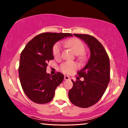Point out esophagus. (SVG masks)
I'll return each instance as SVG.
<instances>
[{"label":"esophagus","instance_id":"1","mask_svg":"<svg viewBox=\"0 0 128 128\" xmlns=\"http://www.w3.org/2000/svg\"><path fill=\"white\" fill-rule=\"evenodd\" d=\"M70 77H69V76H64V80H69V79H70Z\"/></svg>","mask_w":128,"mask_h":128}]
</instances>
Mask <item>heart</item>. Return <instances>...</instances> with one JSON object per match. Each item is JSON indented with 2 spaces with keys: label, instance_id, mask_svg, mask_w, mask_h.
<instances>
[{
  "label": "heart",
  "instance_id": "obj_1",
  "mask_svg": "<svg viewBox=\"0 0 128 128\" xmlns=\"http://www.w3.org/2000/svg\"><path fill=\"white\" fill-rule=\"evenodd\" d=\"M67 46L70 47L76 55H79V58H82V54L85 50V46L84 43L78 38H70L64 42ZM62 45L61 42H58L53 47V55L55 58H59L61 56ZM78 68V65L74 61H66L60 66V70L65 74H71Z\"/></svg>",
  "mask_w": 128,
  "mask_h": 128
}]
</instances>
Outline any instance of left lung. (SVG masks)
<instances>
[{"label": "left lung", "mask_w": 128, "mask_h": 128, "mask_svg": "<svg viewBox=\"0 0 128 128\" xmlns=\"http://www.w3.org/2000/svg\"><path fill=\"white\" fill-rule=\"evenodd\" d=\"M74 35L83 40L90 49V58L84 68L78 72V80L73 81L68 92L70 102L80 108L92 106L100 99L110 79V59L102 44L93 36ZM84 77L82 82L79 80Z\"/></svg>", "instance_id": "obj_1"}]
</instances>
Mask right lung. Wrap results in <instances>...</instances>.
<instances>
[{"label":"right lung","mask_w":128,"mask_h":128,"mask_svg":"<svg viewBox=\"0 0 128 128\" xmlns=\"http://www.w3.org/2000/svg\"><path fill=\"white\" fill-rule=\"evenodd\" d=\"M70 33L44 32L28 42L20 55L18 74L23 92L29 99L39 104L50 102L56 87L62 82L64 75L57 72L46 73L48 63L54 60V44Z\"/></svg>","instance_id":"right-lung-1"}]
</instances>
